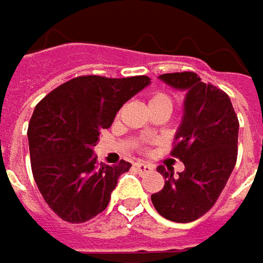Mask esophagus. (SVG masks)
I'll return each instance as SVG.
<instances>
[{
    "mask_svg": "<svg viewBox=\"0 0 263 263\" xmlns=\"http://www.w3.org/2000/svg\"><path fill=\"white\" fill-rule=\"evenodd\" d=\"M135 167H136V171H138L139 174L151 172V171L154 169L151 164H148V163H143V161H136V163H135Z\"/></svg>",
    "mask_w": 263,
    "mask_h": 263,
    "instance_id": "1",
    "label": "esophagus"
}]
</instances>
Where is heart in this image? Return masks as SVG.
Returning a JSON list of instances; mask_svg holds the SVG:
<instances>
[{"mask_svg":"<svg viewBox=\"0 0 263 263\" xmlns=\"http://www.w3.org/2000/svg\"><path fill=\"white\" fill-rule=\"evenodd\" d=\"M151 104H163V106H167L169 109H172V99H171L167 94L156 92V94L149 99V106H151Z\"/></svg>","mask_w":263,"mask_h":263,"instance_id":"b5f03b06","label":"heart"}]
</instances>
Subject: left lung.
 Returning a JSON list of instances; mask_svg holds the SVG:
<instances>
[{"mask_svg":"<svg viewBox=\"0 0 263 263\" xmlns=\"http://www.w3.org/2000/svg\"><path fill=\"white\" fill-rule=\"evenodd\" d=\"M160 81L185 91L182 121L175 133L172 156L185 169L159 166L164 187L151 196L160 216L177 221H195L208 213L223 192L236 163L239 122L229 96L203 84L193 71L166 73Z\"/></svg>","mask_w":263,"mask_h":263,"instance_id":"8db88e82","label":"left lung"}]
</instances>
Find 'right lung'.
Instances as JSON below:
<instances>
[{
	"mask_svg": "<svg viewBox=\"0 0 263 263\" xmlns=\"http://www.w3.org/2000/svg\"><path fill=\"white\" fill-rule=\"evenodd\" d=\"M149 84L148 76H79L35 106L28 125L31 169L49 208L63 220L84 223L106 210L132 164H99L94 146L122 104Z\"/></svg>",
	"mask_w": 263,
	"mask_h": 263,
	"instance_id": "1",
	"label": "right lung"
}]
</instances>
